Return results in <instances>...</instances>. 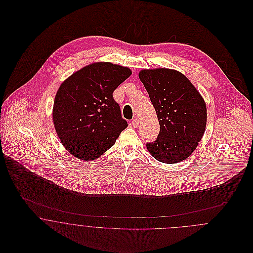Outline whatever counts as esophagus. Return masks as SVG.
<instances>
[{
	"label": "esophagus",
	"instance_id": "obj_1",
	"mask_svg": "<svg viewBox=\"0 0 253 253\" xmlns=\"http://www.w3.org/2000/svg\"><path fill=\"white\" fill-rule=\"evenodd\" d=\"M132 126H133L134 128H136V127L138 126V124H139V121H138V119H137V118L132 119Z\"/></svg>",
	"mask_w": 253,
	"mask_h": 253
}]
</instances>
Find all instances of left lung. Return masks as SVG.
<instances>
[{"instance_id":"1","label":"left lung","mask_w":253,"mask_h":253,"mask_svg":"<svg viewBox=\"0 0 253 253\" xmlns=\"http://www.w3.org/2000/svg\"><path fill=\"white\" fill-rule=\"evenodd\" d=\"M139 79L156 109L160 131L147 149L157 160L173 164L192 155L201 140L207 123L203 97L180 72L144 69Z\"/></svg>"}]
</instances>
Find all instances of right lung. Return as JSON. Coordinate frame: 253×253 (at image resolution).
<instances>
[{
	"label": "right lung",
	"mask_w": 253,
	"mask_h": 253,
	"mask_svg": "<svg viewBox=\"0 0 253 253\" xmlns=\"http://www.w3.org/2000/svg\"><path fill=\"white\" fill-rule=\"evenodd\" d=\"M131 74L127 67L96 62L61 84L54 101L53 122L72 156L82 160L100 157L128 126L113 93Z\"/></svg>",
	"instance_id": "add662e5"
}]
</instances>
